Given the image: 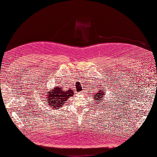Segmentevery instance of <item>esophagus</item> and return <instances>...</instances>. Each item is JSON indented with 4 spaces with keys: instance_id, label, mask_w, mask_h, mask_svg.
<instances>
[{
    "instance_id": "34e87169",
    "label": "esophagus",
    "mask_w": 157,
    "mask_h": 157,
    "mask_svg": "<svg viewBox=\"0 0 157 157\" xmlns=\"http://www.w3.org/2000/svg\"><path fill=\"white\" fill-rule=\"evenodd\" d=\"M83 92H84V91H83Z\"/></svg>"
}]
</instances>
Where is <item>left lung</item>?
Here are the masks:
<instances>
[{
  "instance_id": "left-lung-1",
  "label": "left lung",
  "mask_w": 157,
  "mask_h": 157,
  "mask_svg": "<svg viewBox=\"0 0 157 157\" xmlns=\"http://www.w3.org/2000/svg\"><path fill=\"white\" fill-rule=\"evenodd\" d=\"M105 90H106L105 88L104 87H99L97 89L98 92H96V93L94 94L93 98L95 101H96V105H97V104H98V102L101 103V101L104 100V96L105 95Z\"/></svg>"
}]
</instances>
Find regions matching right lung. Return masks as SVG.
I'll use <instances>...</instances> for the list:
<instances>
[{
	"label": "right lung",
	"instance_id": "obj_1",
	"mask_svg": "<svg viewBox=\"0 0 157 157\" xmlns=\"http://www.w3.org/2000/svg\"><path fill=\"white\" fill-rule=\"evenodd\" d=\"M43 90L42 95L45 99L44 101L48 103L49 109L52 110H56L62 107L67 99L74 95L73 90H66L61 86H54L50 89L46 88Z\"/></svg>",
	"mask_w": 157,
	"mask_h": 157
}]
</instances>
